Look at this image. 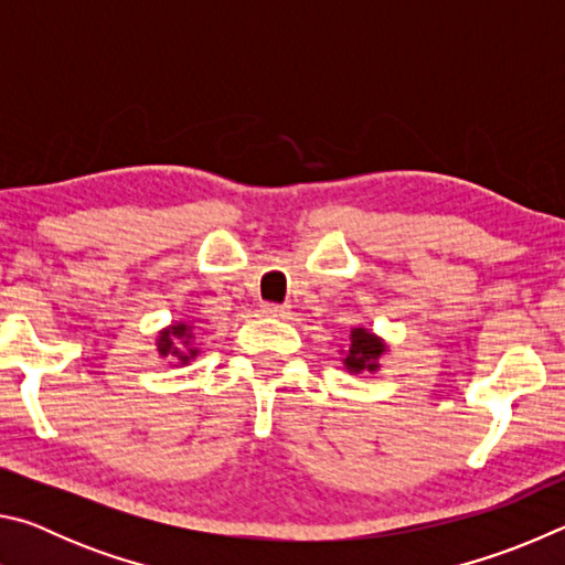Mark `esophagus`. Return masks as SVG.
Here are the masks:
<instances>
[{"label":"esophagus","instance_id":"obj_1","mask_svg":"<svg viewBox=\"0 0 565 565\" xmlns=\"http://www.w3.org/2000/svg\"><path fill=\"white\" fill-rule=\"evenodd\" d=\"M264 313H266V317H274V319H286V317H289V306L266 303V306H264Z\"/></svg>","mask_w":565,"mask_h":565}]
</instances>
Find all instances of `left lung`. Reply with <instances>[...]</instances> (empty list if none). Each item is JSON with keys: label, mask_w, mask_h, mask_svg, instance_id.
I'll list each match as a JSON object with an SVG mask.
<instances>
[{"label": "left lung", "mask_w": 565, "mask_h": 565, "mask_svg": "<svg viewBox=\"0 0 565 565\" xmlns=\"http://www.w3.org/2000/svg\"><path fill=\"white\" fill-rule=\"evenodd\" d=\"M388 351L386 341L376 337L374 331L356 327L351 329V343L349 349H343V369L349 374H376L381 369V356Z\"/></svg>", "instance_id": "8db88e82"}]
</instances>
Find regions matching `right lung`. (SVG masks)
<instances>
[{
    "mask_svg": "<svg viewBox=\"0 0 565 565\" xmlns=\"http://www.w3.org/2000/svg\"><path fill=\"white\" fill-rule=\"evenodd\" d=\"M194 323L191 321H177L171 323V327L161 329L159 337H157V351L161 359L171 356V361L181 363V366H186L189 361H194L199 356V347L194 341ZM174 363V366H177Z\"/></svg>",
    "mask_w": 565,
    "mask_h": 565,
    "instance_id": "add662e5",
    "label": "right lung"
}]
</instances>
